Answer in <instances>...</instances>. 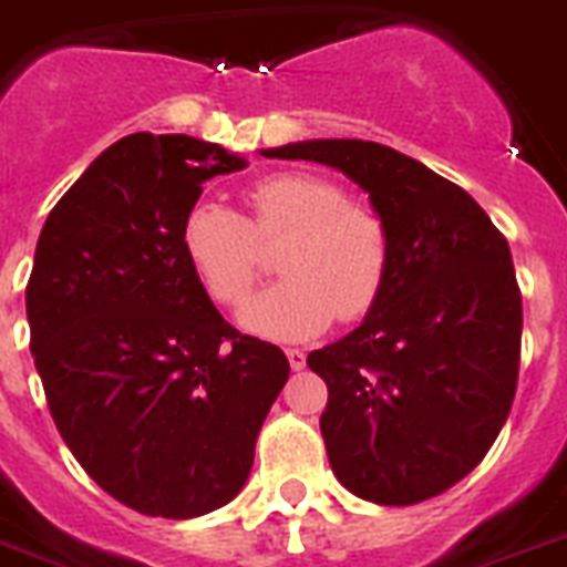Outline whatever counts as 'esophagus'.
<instances>
[{
    "instance_id": "1",
    "label": "esophagus",
    "mask_w": 567,
    "mask_h": 567,
    "mask_svg": "<svg viewBox=\"0 0 567 567\" xmlns=\"http://www.w3.org/2000/svg\"><path fill=\"white\" fill-rule=\"evenodd\" d=\"M285 357H288V363H291L293 372H302V369H306V351L302 349H285Z\"/></svg>"
}]
</instances>
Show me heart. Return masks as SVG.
Wrapping results in <instances>:
<instances>
[{
    "label": "heart",
    "mask_w": 567,
    "mask_h": 567,
    "mask_svg": "<svg viewBox=\"0 0 567 567\" xmlns=\"http://www.w3.org/2000/svg\"><path fill=\"white\" fill-rule=\"evenodd\" d=\"M247 207L250 218L221 202H195L181 221L184 256L221 306H239L259 279V241L288 239L279 256L285 279L241 308V328L297 342L322 334L337 317L372 311L392 265V236L378 210L311 173L256 181Z\"/></svg>",
    "instance_id": "heart-1"
}]
</instances>
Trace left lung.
<instances>
[{
  "label": "left lung",
  "instance_id": "obj_1",
  "mask_svg": "<svg viewBox=\"0 0 567 567\" xmlns=\"http://www.w3.org/2000/svg\"><path fill=\"white\" fill-rule=\"evenodd\" d=\"M268 158L340 169L392 236L383 293L349 337L308 354L320 430L346 489L417 504L458 484L511 415L522 293L511 247L458 184L372 141H299Z\"/></svg>",
  "mask_w": 567,
  "mask_h": 567
}]
</instances>
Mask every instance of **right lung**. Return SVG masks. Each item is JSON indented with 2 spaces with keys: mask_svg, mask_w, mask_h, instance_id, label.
Returning <instances> with one entry per match:
<instances>
[{
  "mask_svg": "<svg viewBox=\"0 0 567 567\" xmlns=\"http://www.w3.org/2000/svg\"><path fill=\"white\" fill-rule=\"evenodd\" d=\"M247 161L189 135L121 137L56 202L25 288L31 354L80 467L144 516L233 502L291 374L216 311L181 247L204 181Z\"/></svg>",
  "mask_w": 567,
  "mask_h": 567,
  "instance_id": "add662e5",
  "label": "right lung"
}]
</instances>
